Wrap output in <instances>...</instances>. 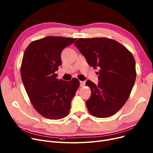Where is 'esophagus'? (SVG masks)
<instances>
[{
	"label": "esophagus",
	"mask_w": 153,
	"mask_h": 153,
	"mask_svg": "<svg viewBox=\"0 0 153 153\" xmlns=\"http://www.w3.org/2000/svg\"><path fill=\"white\" fill-rule=\"evenodd\" d=\"M85 84V81H80V86L83 87Z\"/></svg>",
	"instance_id": "esophagus-1"
}]
</instances>
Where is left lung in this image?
<instances>
[{
	"mask_svg": "<svg viewBox=\"0 0 153 153\" xmlns=\"http://www.w3.org/2000/svg\"><path fill=\"white\" fill-rule=\"evenodd\" d=\"M74 45L89 65L99 69V83L90 80L85 84L91 89L86 101L94 117L114 115L126 103L136 80L135 60L126 48L114 39L106 38H79Z\"/></svg>",
	"mask_w": 153,
	"mask_h": 153,
	"instance_id": "1",
	"label": "left lung"
}]
</instances>
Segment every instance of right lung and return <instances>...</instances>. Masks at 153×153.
<instances>
[{"mask_svg":"<svg viewBox=\"0 0 153 153\" xmlns=\"http://www.w3.org/2000/svg\"><path fill=\"white\" fill-rule=\"evenodd\" d=\"M76 38L49 36L31 42L24 52L21 77L33 107L43 117L58 120L66 117L79 81L58 79L61 54Z\"/></svg>","mask_w":153,"mask_h":153,"instance_id":"right-lung-1","label":"right lung"}]
</instances>
